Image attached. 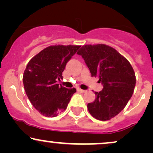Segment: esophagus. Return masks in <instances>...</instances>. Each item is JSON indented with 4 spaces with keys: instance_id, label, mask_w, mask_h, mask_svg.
<instances>
[{
    "instance_id": "1",
    "label": "esophagus",
    "mask_w": 153,
    "mask_h": 153,
    "mask_svg": "<svg viewBox=\"0 0 153 153\" xmlns=\"http://www.w3.org/2000/svg\"><path fill=\"white\" fill-rule=\"evenodd\" d=\"M78 91L80 92V93H85V90H82V89H80V88H78Z\"/></svg>"
}]
</instances>
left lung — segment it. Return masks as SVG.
<instances>
[{"label": "left lung", "instance_id": "left-lung-1", "mask_svg": "<svg viewBox=\"0 0 153 153\" xmlns=\"http://www.w3.org/2000/svg\"><path fill=\"white\" fill-rule=\"evenodd\" d=\"M84 59L92 77L103 85L95 92V101L88 104L91 115L99 120H109L120 113L132 97L135 87L134 70L127 59L105 44L85 45L77 52Z\"/></svg>", "mask_w": 153, "mask_h": 153}]
</instances>
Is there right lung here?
I'll use <instances>...</instances> for the list:
<instances>
[{"label": "right lung", "mask_w": 153, "mask_h": 153, "mask_svg": "<svg viewBox=\"0 0 153 153\" xmlns=\"http://www.w3.org/2000/svg\"><path fill=\"white\" fill-rule=\"evenodd\" d=\"M80 45H56L45 48L28 62L23 76L25 93L41 115L53 117L67 108L76 92L57 84L62 78L66 63Z\"/></svg>", "instance_id": "1"}]
</instances>
